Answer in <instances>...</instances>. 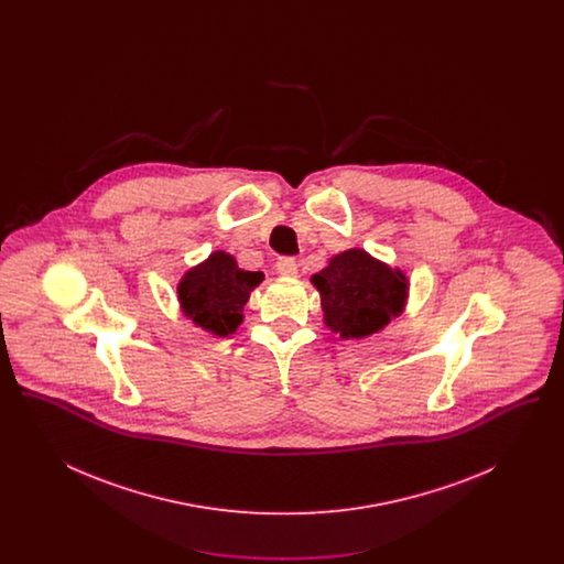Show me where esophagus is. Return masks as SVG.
<instances>
[{"label": "esophagus", "instance_id": "esophagus-1", "mask_svg": "<svg viewBox=\"0 0 564 564\" xmlns=\"http://www.w3.org/2000/svg\"><path fill=\"white\" fill-rule=\"evenodd\" d=\"M276 272L281 274V276H288V279H292L297 274V264H295L294 258H281L279 262H276Z\"/></svg>", "mask_w": 564, "mask_h": 564}]
</instances>
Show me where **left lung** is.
Here are the masks:
<instances>
[{
	"label": "left lung",
	"instance_id": "1",
	"mask_svg": "<svg viewBox=\"0 0 564 564\" xmlns=\"http://www.w3.org/2000/svg\"><path fill=\"white\" fill-rule=\"evenodd\" d=\"M322 295L323 323L345 340H361L400 317L408 302V276L355 247L329 258L311 276Z\"/></svg>",
	"mask_w": 564,
	"mask_h": 564
}]
</instances>
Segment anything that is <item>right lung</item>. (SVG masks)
<instances>
[{
	"instance_id": "1",
	"label": "right lung",
	"mask_w": 564,
	"mask_h": 564,
	"mask_svg": "<svg viewBox=\"0 0 564 564\" xmlns=\"http://www.w3.org/2000/svg\"><path fill=\"white\" fill-rule=\"evenodd\" d=\"M264 281V272L239 269L226 251H214L205 262L186 270L177 285L182 313L196 327L226 338L242 323V306Z\"/></svg>"
}]
</instances>
